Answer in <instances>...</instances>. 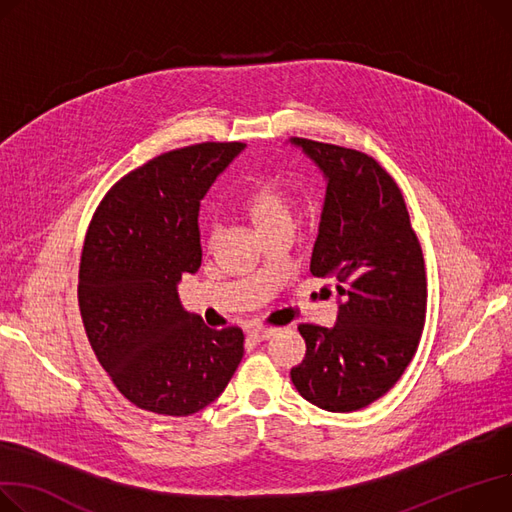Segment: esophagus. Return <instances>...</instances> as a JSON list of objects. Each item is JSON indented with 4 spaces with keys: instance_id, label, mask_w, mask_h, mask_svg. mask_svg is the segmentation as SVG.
Here are the masks:
<instances>
[{
    "instance_id": "obj_1",
    "label": "esophagus",
    "mask_w": 512,
    "mask_h": 512,
    "mask_svg": "<svg viewBox=\"0 0 512 512\" xmlns=\"http://www.w3.org/2000/svg\"><path fill=\"white\" fill-rule=\"evenodd\" d=\"M276 333V329L274 327H253L251 331H249V335L255 339V342H263V339H269L271 335Z\"/></svg>"
}]
</instances>
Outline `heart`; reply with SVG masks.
Listing matches in <instances>:
<instances>
[{"instance_id": "1", "label": "heart", "mask_w": 512, "mask_h": 512, "mask_svg": "<svg viewBox=\"0 0 512 512\" xmlns=\"http://www.w3.org/2000/svg\"><path fill=\"white\" fill-rule=\"evenodd\" d=\"M241 210L261 234L294 222V201L288 189L274 179L253 181L241 195Z\"/></svg>"}]
</instances>
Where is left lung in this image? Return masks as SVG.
<instances>
[{
	"mask_svg": "<svg viewBox=\"0 0 512 512\" xmlns=\"http://www.w3.org/2000/svg\"><path fill=\"white\" fill-rule=\"evenodd\" d=\"M290 142L327 181L311 274L331 278L339 302L331 329L298 325L306 354L290 377L321 410L356 412L383 397L418 350L428 296L422 247L397 183L377 160Z\"/></svg>",
	"mask_w": 512,
	"mask_h": 512,
	"instance_id": "left-lung-1",
	"label": "left lung"
}]
</instances>
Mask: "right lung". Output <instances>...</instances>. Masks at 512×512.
I'll use <instances>...</instances> for the list:
<instances>
[{
	"label": "right lung",
	"instance_id": "right-lung-1",
	"mask_svg": "<svg viewBox=\"0 0 512 512\" xmlns=\"http://www.w3.org/2000/svg\"><path fill=\"white\" fill-rule=\"evenodd\" d=\"M241 142L156 156L100 201L86 232L78 302L88 342L119 393L140 410L191 416L226 389L243 358L238 327L210 329L179 298L201 265L199 201Z\"/></svg>",
	"mask_w": 512,
	"mask_h": 512
}]
</instances>
